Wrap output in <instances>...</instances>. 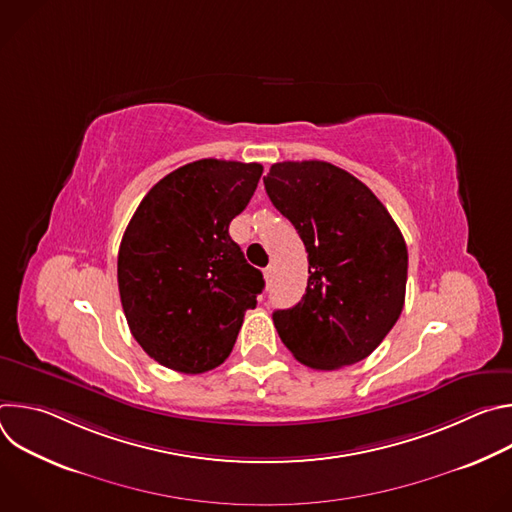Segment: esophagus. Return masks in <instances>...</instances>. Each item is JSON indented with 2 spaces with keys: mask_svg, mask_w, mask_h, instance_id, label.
<instances>
[{
  "mask_svg": "<svg viewBox=\"0 0 512 512\" xmlns=\"http://www.w3.org/2000/svg\"><path fill=\"white\" fill-rule=\"evenodd\" d=\"M273 275H275V271H273V267H271V265L263 269V277H265L267 285H271V281H273Z\"/></svg>",
  "mask_w": 512,
  "mask_h": 512,
  "instance_id": "obj_1",
  "label": "esophagus"
}]
</instances>
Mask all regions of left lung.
Returning a JSON list of instances; mask_svg holds the SVG:
<instances>
[{"mask_svg": "<svg viewBox=\"0 0 512 512\" xmlns=\"http://www.w3.org/2000/svg\"><path fill=\"white\" fill-rule=\"evenodd\" d=\"M265 190L308 251V287L275 310L281 342L302 364L334 371L367 358L401 316L407 245L383 202L328 162L273 164Z\"/></svg>", "mask_w": 512, "mask_h": 512, "instance_id": "obj_1", "label": "left lung"}]
</instances>
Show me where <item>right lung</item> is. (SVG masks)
<instances>
[{
  "instance_id": "1",
  "label": "right lung",
  "mask_w": 512,
  "mask_h": 512,
  "mask_svg": "<svg viewBox=\"0 0 512 512\" xmlns=\"http://www.w3.org/2000/svg\"><path fill=\"white\" fill-rule=\"evenodd\" d=\"M261 164L198 160L139 202L117 257L121 306L133 338L164 367L198 375L231 354L263 273L229 225L249 204Z\"/></svg>"
}]
</instances>
